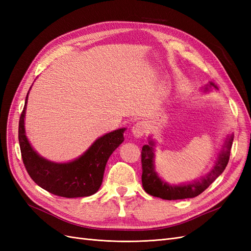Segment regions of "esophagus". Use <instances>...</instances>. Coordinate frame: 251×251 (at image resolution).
<instances>
[{
	"instance_id": "1",
	"label": "esophagus",
	"mask_w": 251,
	"mask_h": 251,
	"mask_svg": "<svg viewBox=\"0 0 251 251\" xmlns=\"http://www.w3.org/2000/svg\"><path fill=\"white\" fill-rule=\"evenodd\" d=\"M146 133V125L143 123H137L135 124L132 127V134L135 138H140L141 136H143V134Z\"/></svg>"
}]
</instances>
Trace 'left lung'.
<instances>
[{"label": "left lung", "instance_id": "obj_1", "mask_svg": "<svg viewBox=\"0 0 251 251\" xmlns=\"http://www.w3.org/2000/svg\"><path fill=\"white\" fill-rule=\"evenodd\" d=\"M212 88L218 90V87L214 82L209 81L203 88L204 92L210 91ZM233 141V134L226 136L223 146L220 150L217 160L208 174L205 175L201 179L194 180L192 182L181 184H169L159 177L155 171V147L156 142L150 138L149 144L142 147L141 151V163H142V186L149 195L161 198L163 200H179L195 198L203 193L220 175H221L229 160L230 149Z\"/></svg>", "mask_w": 251, "mask_h": 251}]
</instances>
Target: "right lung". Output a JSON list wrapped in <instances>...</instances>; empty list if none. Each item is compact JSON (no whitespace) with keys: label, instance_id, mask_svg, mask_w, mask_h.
I'll use <instances>...</instances> for the list:
<instances>
[{"label":"right lung","instance_id":"1","mask_svg":"<svg viewBox=\"0 0 251 251\" xmlns=\"http://www.w3.org/2000/svg\"><path fill=\"white\" fill-rule=\"evenodd\" d=\"M27 93L19 123V142L23 162L35 183L53 195L78 198L94 195L100 189L108 159L124 142L126 127L97 138L78 158L69 162H54L42 157L31 147L25 130Z\"/></svg>","mask_w":251,"mask_h":251}]
</instances>
